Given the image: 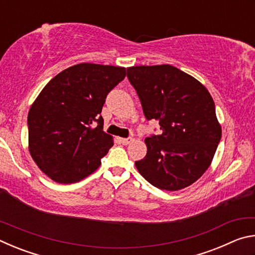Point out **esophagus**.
I'll list each match as a JSON object with an SVG mask.
<instances>
[{
  "instance_id": "obj_1",
  "label": "esophagus",
  "mask_w": 255,
  "mask_h": 255,
  "mask_svg": "<svg viewBox=\"0 0 255 255\" xmlns=\"http://www.w3.org/2000/svg\"><path fill=\"white\" fill-rule=\"evenodd\" d=\"M119 140H120V143H122V144L128 145V144H130L131 141L133 140V138H131V137H128V138H119Z\"/></svg>"
}]
</instances>
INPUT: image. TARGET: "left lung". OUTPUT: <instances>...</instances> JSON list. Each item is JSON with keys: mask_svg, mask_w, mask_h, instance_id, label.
I'll list each match as a JSON object with an SVG mask.
<instances>
[{"mask_svg": "<svg viewBox=\"0 0 255 255\" xmlns=\"http://www.w3.org/2000/svg\"><path fill=\"white\" fill-rule=\"evenodd\" d=\"M147 120L161 135L145 139L147 154L135 162L139 173L161 190L189 187L208 169L222 137L210 93L195 77L169 64L127 68Z\"/></svg>", "mask_w": 255, "mask_h": 255, "instance_id": "1", "label": "left lung"}]
</instances>
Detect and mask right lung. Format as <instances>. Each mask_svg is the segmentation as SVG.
I'll return each mask as SVG.
<instances>
[{"label":"right lung","mask_w":255,"mask_h":255,"mask_svg":"<svg viewBox=\"0 0 255 255\" xmlns=\"http://www.w3.org/2000/svg\"><path fill=\"white\" fill-rule=\"evenodd\" d=\"M125 76V67L82 63L60 72L42 89L28 114L29 152L48 178L74 183L100 166L114 145L103 131L102 107Z\"/></svg>","instance_id":"1"}]
</instances>
